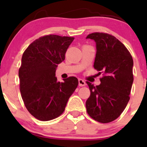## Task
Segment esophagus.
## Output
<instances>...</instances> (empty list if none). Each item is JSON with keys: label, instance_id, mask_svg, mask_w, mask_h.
Listing matches in <instances>:
<instances>
[{"label": "esophagus", "instance_id": "obj_1", "mask_svg": "<svg viewBox=\"0 0 147 147\" xmlns=\"http://www.w3.org/2000/svg\"><path fill=\"white\" fill-rule=\"evenodd\" d=\"M86 85V82L83 79H79V86H84Z\"/></svg>", "mask_w": 147, "mask_h": 147}]
</instances>
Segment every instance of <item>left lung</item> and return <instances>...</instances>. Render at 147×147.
Returning <instances> with one entry per match:
<instances>
[{"mask_svg":"<svg viewBox=\"0 0 147 147\" xmlns=\"http://www.w3.org/2000/svg\"><path fill=\"white\" fill-rule=\"evenodd\" d=\"M86 38L96 43L94 68L102 72L99 86L86 82L90 95L86 102L88 114L101 123L113 122L122 114L130 99L133 82L132 56L117 38L109 34L94 32Z\"/></svg>","mask_w":147,"mask_h":147,"instance_id":"left-lung-1","label":"left lung"}]
</instances>
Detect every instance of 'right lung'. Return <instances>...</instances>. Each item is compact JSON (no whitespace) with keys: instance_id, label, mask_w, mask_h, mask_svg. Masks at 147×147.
<instances>
[{"instance_id":"1","label":"right lung","mask_w":147,"mask_h":147,"mask_svg":"<svg viewBox=\"0 0 147 147\" xmlns=\"http://www.w3.org/2000/svg\"><path fill=\"white\" fill-rule=\"evenodd\" d=\"M74 38L45 35L33 41L23 52L18 70L20 91L26 109L38 120L49 121L60 116L78 86L75 77L59 82L55 76L58 64L65 59Z\"/></svg>"}]
</instances>
